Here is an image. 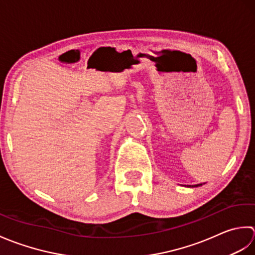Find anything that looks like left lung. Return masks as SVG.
<instances>
[{
	"instance_id": "obj_1",
	"label": "left lung",
	"mask_w": 255,
	"mask_h": 255,
	"mask_svg": "<svg viewBox=\"0 0 255 255\" xmlns=\"http://www.w3.org/2000/svg\"><path fill=\"white\" fill-rule=\"evenodd\" d=\"M202 186V184H197V185H187V187H199Z\"/></svg>"
}]
</instances>
